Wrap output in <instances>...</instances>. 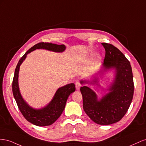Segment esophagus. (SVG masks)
<instances>
[{"label": "esophagus", "mask_w": 146, "mask_h": 146, "mask_svg": "<svg viewBox=\"0 0 146 146\" xmlns=\"http://www.w3.org/2000/svg\"><path fill=\"white\" fill-rule=\"evenodd\" d=\"M75 86H76V90H79L80 89V87L81 86V84L80 81H76L75 83Z\"/></svg>", "instance_id": "obj_1"}]
</instances>
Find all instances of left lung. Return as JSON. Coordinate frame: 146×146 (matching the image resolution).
Segmentation results:
<instances>
[{
  "label": "left lung",
  "instance_id": "1",
  "mask_svg": "<svg viewBox=\"0 0 146 146\" xmlns=\"http://www.w3.org/2000/svg\"><path fill=\"white\" fill-rule=\"evenodd\" d=\"M102 44L106 51L103 66L116 70L110 93L98 101L96 94L89 87H81L80 90L83 109L87 115L96 123L110 125L119 122L127 112L133 97L134 82L130 63L123 54L110 43ZM94 81L97 82V80Z\"/></svg>",
  "mask_w": 146,
  "mask_h": 146
}]
</instances>
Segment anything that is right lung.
Segmentation results:
<instances>
[{
    "label": "right lung",
    "instance_id": "right-lung-1",
    "mask_svg": "<svg viewBox=\"0 0 146 146\" xmlns=\"http://www.w3.org/2000/svg\"><path fill=\"white\" fill-rule=\"evenodd\" d=\"M36 49H45L54 52L64 51L65 46L64 44L58 45L51 43H38L29 49L24 55L19 59L16 65L15 74L12 82V91L19 110L28 122L36 126H48L55 122L63 112L66 100L69 95L75 91V86L73 83L68 84L58 89L52 100L48 106L41 110H34L24 102L19 92L18 87V73L19 66L26 59L27 54Z\"/></svg>",
    "mask_w": 146,
    "mask_h": 146
}]
</instances>
